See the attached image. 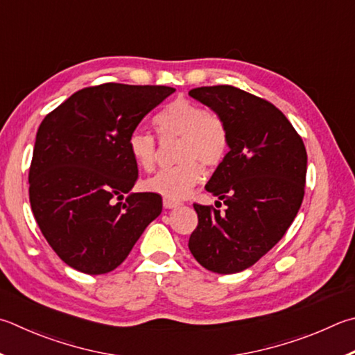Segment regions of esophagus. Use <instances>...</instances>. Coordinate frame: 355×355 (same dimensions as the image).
Wrapping results in <instances>:
<instances>
[{
	"mask_svg": "<svg viewBox=\"0 0 355 355\" xmlns=\"http://www.w3.org/2000/svg\"><path fill=\"white\" fill-rule=\"evenodd\" d=\"M163 205H164V208H167V209H172V208H177V206H180L182 203H180L178 200L164 198V200H163Z\"/></svg>",
	"mask_w": 355,
	"mask_h": 355,
	"instance_id": "esophagus-1",
	"label": "esophagus"
}]
</instances>
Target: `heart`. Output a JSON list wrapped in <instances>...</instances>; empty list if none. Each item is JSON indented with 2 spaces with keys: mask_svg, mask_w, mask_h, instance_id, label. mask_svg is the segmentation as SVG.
Returning a JSON list of instances; mask_svg holds the SVG:
<instances>
[{
  "mask_svg": "<svg viewBox=\"0 0 355 355\" xmlns=\"http://www.w3.org/2000/svg\"><path fill=\"white\" fill-rule=\"evenodd\" d=\"M161 138H180L178 158L182 163L159 171L144 183V188L164 198H184L203 178V166L217 167L230 149L227 122L216 112L189 99H175L153 119ZM128 149L139 169L152 172L157 166L158 147L153 135L135 130Z\"/></svg>",
  "mask_w": 355,
  "mask_h": 355,
  "instance_id": "heart-1",
  "label": "heart"
}]
</instances>
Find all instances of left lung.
Returning a JSON list of instances; mask_svg holds the SVG:
<instances>
[{"label":"left lung","instance_id":"obj_1","mask_svg":"<svg viewBox=\"0 0 355 355\" xmlns=\"http://www.w3.org/2000/svg\"><path fill=\"white\" fill-rule=\"evenodd\" d=\"M189 96L227 122L230 152L205 186L227 208L194 203L198 225L188 245L209 272L237 273L272 250L298 214L306 147L284 113L241 88L200 87Z\"/></svg>","mask_w":355,"mask_h":355}]
</instances>
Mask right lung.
Returning <instances> with one entry per match:
<instances>
[{
    "label": "right lung",
    "instance_id": "obj_1",
    "mask_svg": "<svg viewBox=\"0 0 355 355\" xmlns=\"http://www.w3.org/2000/svg\"><path fill=\"white\" fill-rule=\"evenodd\" d=\"M173 92L108 82L79 89L42 121L29 202L44 239L69 267L87 275L112 272L161 214V196L130 192L138 164L128 138Z\"/></svg>",
    "mask_w": 355,
    "mask_h": 355
}]
</instances>
